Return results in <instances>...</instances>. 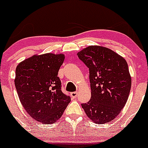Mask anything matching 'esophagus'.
Listing matches in <instances>:
<instances>
[{
	"instance_id": "esophagus-1",
	"label": "esophagus",
	"mask_w": 148,
	"mask_h": 148,
	"mask_svg": "<svg viewBox=\"0 0 148 148\" xmlns=\"http://www.w3.org/2000/svg\"><path fill=\"white\" fill-rule=\"evenodd\" d=\"M77 95H78V92H73L71 93V97H73V98L77 97Z\"/></svg>"
}]
</instances>
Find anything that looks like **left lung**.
<instances>
[{
    "instance_id": "1",
    "label": "left lung",
    "mask_w": 148,
    "mask_h": 148,
    "mask_svg": "<svg viewBox=\"0 0 148 148\" xmlns=\"http://www.w3.org/2000/svg\"><path fill=\"white\" fill-rule=\"evenodd\" d=\"M89 70L91 99L82 104L86 116L97 124L114 120L127 101L131 77L126 60L112 50L89 46L77 53Z\"/></svg>"
}]
</instances>
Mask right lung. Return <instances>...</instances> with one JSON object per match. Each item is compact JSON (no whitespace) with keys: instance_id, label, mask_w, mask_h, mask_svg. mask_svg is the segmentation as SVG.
<instances>
[{"instance_id":"obj_1","label":"right lung","mask_w":148,"mask_h":148,"mask_svg":"<svg viewBox=\"0 0 148 148\" xmlns=\"http://www.w3.org/2000/svg\"><path fill=\"white\" fill-rule=\"evenodd\" d=\"M64 58L62 53L34 55L16 67L14 82L19 99L29 115L43 124L59 120L71 101L62 92L57 77Z\"/></svg>"}]
</instances>
